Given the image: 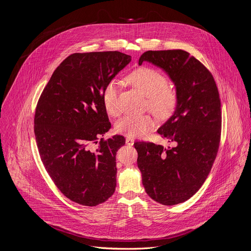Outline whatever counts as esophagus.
I'll return each mask as SVG.
<instances>
[{"instance_id":"obj_1","label":"esophagus","mask_w":251,"mask_h":251,"mask_svg":"<svg viewBox=\"0 0 251 251\" xmlns=\"http://www.w3.org/2000/svg\"><path fill=\"white\" fill-rule=\"evenodd\" d=\"M134 142H135V140H134L133 138H130V137H127V138H126V144H127V145L132 146V145L134 144Z\"/></svg>"}]
</instances>
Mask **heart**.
Segmentation results:
<instances>
[{
    "label": "heart",
    "mask_w": 251,
    "mask_h": 251,
    "mask_svg": "<svg viewBox=\"0 0 251 251\" xmlns=\"http://www.w3.org/2000/svg\"><path fill=\"white\" fill-rule=\"evenodd\" d=\"M127 80L131 86L147 97V106L160 119L171 117L177 105L179 96L175 88L169 87V79L160 71L151 67H141L133 71ZM120 83L116 78L110 79L103 88L102 102L106 112L111 116L121 113L119 104ZM155 125L151 114L126 115L114 125L117 133L130 138L145 136Z\"/></svg>",
    "instance_id": "heart-1"
}]
</instances>
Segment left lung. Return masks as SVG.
I'll list each match as a JSON object with an SVG mask.
<instances>
[{"mask_svg": "<svg viewBox=\"0 0 251 251\" xmlns=\"http://www.w3.org/2000/svg\"><path fill=\"white\" fill-rule=\"evenodd\" d=\"M144 61L170 75L179 100L174 115L157 130L176 147L166 150L151 142H136L138 168L152 200L176 205L191 198L211 172L221 141L220 95L211 72L184 50L146 51L139 64Z\"/></svg>", "mask_w": 251, "mask_h": 251, "instance_id": "8db88e82", "label": "left lung"}]
</instances>
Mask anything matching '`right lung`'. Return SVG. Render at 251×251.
Instances as JSON below:
<instances>
[{
  "label": "right lung",
  "instance_id": "1",
  "mask_svg": "<svg viewBox=\"0 0 251 251\" xmlns=\"http://www.w3.org/2000/svg\"><path fill=\"white\" fill-rule=\"evenodd\" d=\"M130 61L119 51L74 53L57 67L38 100L34 134L40 158L57 188L77 204L97 206L115 191L116 152L125 138L99 142L111 127L102 91Z\"/></svg>",
  "mask_w": 251,
  "mask_h": 251
}]
</instances>
